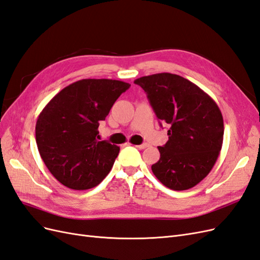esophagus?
I'll list each match as a JSON object with an SVG mask.
<instances>
[{
	"label": "esophagus",
	"instance_id": "1",
	"mask_svg": "<svg viewBox=\"0 0 260 260\" xmlns=\"http://www.w3.org/2000/svg\"><path fill=\"white\" fill-rule=\"evenodd\" d=\"M138 148H140V149H144V148H146L147 146H148V144L147 143H143V144H140V145H136Z\"/></svg>",
	"mask_w": 260,
	"mask_h": 260
}]
</instances>
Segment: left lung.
<instances>
[{"label":"left lung","mask_w":260,"mask_h":260,"mask_svg":"<svg viewBox=\"0 0 260 260\" xmlns=\"http://www.w3.org/2000/svg\"><path fill=\"white\" fill-rule=\"evenodd\" d=\"M146 94L157 118L167 123L169 140L158 146L152 171L171 190H188L205 178L223 142V118L216 102L185 78L161 73L135 80ZM161 124V123H160Z\"/></svg>","instance_id":"obj_1"}]
</instances>
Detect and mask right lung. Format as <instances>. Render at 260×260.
Returning a JSON list of instances; mask_svg holds the SVG:
<instances>
[{
    "instance_id": "add662e5",
    "label": "right lung",
    "mask_w": 260,
    "mask_h": 260,
    "mask_svg": "<svg viewBox=\"0 0 260 260\" xmlns=\"http://www.w3.org/2000/svg\"><path fill=\"white\" fill-rule=\"evenodd\" d=\"M130 84L82 79L55 95L38 117L36 141L45 166L72 190L96 186L109 174L120 148L99 141V125Z\"/></svg>"
}]
</instances>
